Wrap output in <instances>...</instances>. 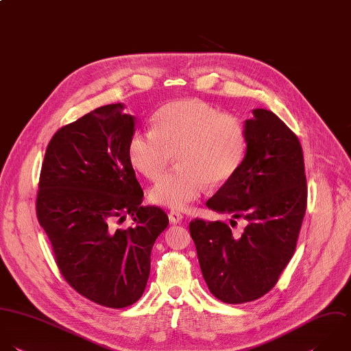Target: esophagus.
I'll return each mask as SVG.
<instances>
[{"mask_svg": "<svg viewBox=\"0 0 351 351\" xmlns=\"http://www.w3.org/2000/svg\"><path fill=\"white\" fill-rule=\"evenodd\" d=\"M168 217H169V221L173 223V224H179L183 220V215L180 212H176V210H171Z\"/></svg>", "mask_w": 351, "mask_h": 351, "instance_id": "esophagus-1", "label": "esophagus"}]
</instances>
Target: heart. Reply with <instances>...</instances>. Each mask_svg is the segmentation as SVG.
Returning <instances> with one entry per match:
<instances>
[{
    "instance_id": "obj_1",
    "label": "heart",
    "mask_w": 351,
    "mask_h": 351,
    "mask_svg": "<svg viewBox=\"0 0 351 351\" xmlns=\"http://www.w3.org/2000/svg\"><path fill=\"white\" fill-rule=\"evenodd\" d=\"M153 131H138L128 142L131 165L150 180L158 179L175 154L178 167L149 191L153 204L186 209L206 190L220 187L239 171L247 150L243 120L209 102L187 98L161 106Z\"/></svg>"
}]
</instances>
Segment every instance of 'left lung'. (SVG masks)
<instances>
[{
    "label": "left lung",
    "instance_id": "1",
    "mask_svg": "<svg viewBox=\"0 0 351 351\" xmlns=\"http://www.w3.org/2000/svg\"><path fill=\"white\" fill-rule=\"evenodd\" d=\"M245 125V161L206 202L231 215V226L246 220L245 231L232 235L224 221L190 223L202 276L226 304L256 301L274 289L295 252L308 201L298 136L267 109H254Z\"/></svg>",
    "mask_w": 351,
    "mask_h": 351
}]
</instances>
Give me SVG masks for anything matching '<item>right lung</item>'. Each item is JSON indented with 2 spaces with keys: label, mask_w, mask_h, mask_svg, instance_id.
Returning a JSON list of instances; mask_svg holds the SVG:
<instances>
[{
  "label": "right lung",
  "mask_w": 351,
  "mask_h": 351,
  "mask_svg": "<svg viewBox=\"0 0 351 351\" xmlns=\"http://www.w3.org/2000/svg\"><path fill=\"white\" fill-rule=\"evenodd\" d=\"M123 104L97 108L50 139L39 176L36 217L66 283L84 298L121 309L143 294L150 253L167 213L142 206L128 158L135 117ZM130 214L134 223L117 229Z\"/></svg>",
  "instance_id": "1"
}]
</instances>
